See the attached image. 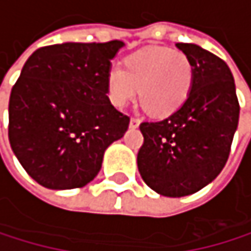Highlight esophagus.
I'll return each mask as SVG.
<instances>
[{
  "mask_svg": "<svg viewBox=\"0 0 251 251\" xmlns=\"http://www.w3.org/2000/svg\"><path fill=\"white\" fill-rule=\"evenodd\" d=\"M138 125H140V119L131 117V120H129V126H131V128H138Z\"/></svg>",
  "mask_w": 251,
  "mask_h": 251,
  "instance_id": "esophagus-1",
  "label": "esophagus"
}]
</instances>
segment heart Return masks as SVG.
<instances>
[{
    "instance_id": "obj_1",
    "label": "heart",
    "mask_w": 251,
    "mask_h": 251,
    "mask_svg": "<svg viewBox=\"0 0 251 251\" xmlns=\"http://www.w3.org/2000/svg\"><path fill=\"white\" fill-rule=\"evenodd\" d=\"M193 64L180 51L146 48L113 66L107 76V93L114 107H125L140 92L141 105L152 116H169L182 107L193 87Z\"/></svg>"
}]
</instances>
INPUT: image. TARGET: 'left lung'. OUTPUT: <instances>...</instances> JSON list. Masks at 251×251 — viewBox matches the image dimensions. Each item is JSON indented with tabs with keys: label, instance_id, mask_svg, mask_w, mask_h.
I'll return each instance as SVG.
<instances>
[{
	"label": "left lung",
	"instance_id": "left-lung-1",
	"mask_svg": "<svg viewBox=\"0 0 251 251\" xmlns=\"http://www.w3.org/2000/svg\"><path fill=\"white\" fill-rule=\"evenodd\" d=\"M193 64V87L182 107L159 122H143L138 172L161 196L182 197L212 182L226 166L239 103L229 66L194 43H176Z\"/></svg>",
	"mask_w": 251,
	"mask_h": 251
}]
</instances>
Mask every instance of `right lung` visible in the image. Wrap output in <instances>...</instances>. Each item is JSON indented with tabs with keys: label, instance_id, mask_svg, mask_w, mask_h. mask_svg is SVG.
<instances>
[{
	"label": "right lung",
	"instance_id": "1",
	"mask_svg": "<svg viewBox=\"0 0 251 251\" xmlns=\"http://www.w3.org/2000/svg\"><path fill=\"white\" fill-rule=\"evenodd\" d=\"M123 46L61 43L34 51L8 100V140L25 172L51 190L87 185L129 117L107 96L111 60Z\"/></svg>",
	"mask_w": 251,
	"mask_h": 251
}]
</instances>
